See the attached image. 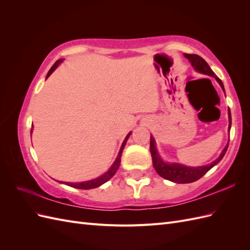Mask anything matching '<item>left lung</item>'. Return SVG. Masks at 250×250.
Here are the masks:
<instances>
[{
	"instance_id": "left-lung-1",
	"label": "left lung",
	"mask_w": 250,
	"mask_h": 250,
	"mask_svg": "<svg viewBox=\"0 0 250 250\" xmlns=\"http://www.w3.org/2000/svg\"><path fill=\"white\" fill-rule=\"evenodd\" d=\"M185 56L190 60V62L192 63V65L194 66V69L196 71H198L204 75H208V76L216 78V80L219 82V84H220V86L224 90L222 81L216 76V74L213 71H211V69L206 60H204L202 57H200L199 55H196V54H185ZM229 130H230V126H231L230 110H229ZM228 148H229V144L223 149L220 156H219L215 162H213L209 165L202 166V167H196V168L186 167V166L179 165V164L165 163L157 154L154 139L152 137L150 138V152H151V156H152V163H153V167L155 171L160 174V176H162L163 178L168 179L170 181H173V183H177V184H190L201 178L204 174H206L208 171H209L215 165H217L222 160V157L226 153Z\"/></svg>"
}]
</instances>
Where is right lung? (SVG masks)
<instances>
[{"label":"right lung","mask_w":250,"mask_h":250,"mask_svg":"<svg viewBox=\"0 0 250 250\" xmlns=\"http://www.w3.org/2000/svg\"><path fill=\"white\" fill-rule=\"evenodd\" d=\"M60 62H62V59H58L57 62L52 65V67L50 69V71L48 72L47 74V78L50 76V75L54 72V70L56 69V67L59 65ZM31 132H32V129H31ZM130 137V133L127 134V137L125 138L122 146H121V149H120V152L117 156V160L115 161V163H113V165L110 167V169L104 174V175L98 177L96 179H93V180H89V181H84V183H79V184H72V183H65V185L70 186V187H73V188H82V190H88V188H98L100 187L101 185H103L104 183H106L107 180H109L113 175H115V173L117 172L119 166H120V163H121V155H122V151L126 145V142L128 140V138Z\"/></svg>","instance_id":"obj_1"}]
</instances>
